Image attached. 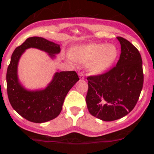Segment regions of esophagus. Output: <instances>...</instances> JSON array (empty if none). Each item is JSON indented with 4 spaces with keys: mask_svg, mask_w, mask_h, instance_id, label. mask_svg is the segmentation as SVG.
<instances>
[{
    "mask_svg": "<svg viewBox=\"0 0 154 154\" xmlns=\"http://www.w3.org/2000/svg\"><path fill=\"white\" fill-rule=\"evenodd\" d=\"M79 78H80V79H84V75H83L82 72H79Z\"/></svg>",
    "mask_w": 154,
    "mask_h": 154,
    "instance_id": "34e87169",
    "label": "esophagus"
}]
</instances>
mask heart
Returning <instances> with one entry per match:
<instances>
[{
  "instance_id": "obj_1",
  "label": "heart",
  "mask_w": 154,
  "mask_h": 154,
  "mask_svg": "<svg viewBox=\"0 0 154 154\" xmlns=\"http://www.w3.org/2000/svg\"><path fill=\"white\" fill-rule=\"evenodd\" d=\"M69 54L72 59L86 63L90 73L100 75L114 65L119 49L113 43H88L72 47Z\"/></svg>"
}]
</instances>
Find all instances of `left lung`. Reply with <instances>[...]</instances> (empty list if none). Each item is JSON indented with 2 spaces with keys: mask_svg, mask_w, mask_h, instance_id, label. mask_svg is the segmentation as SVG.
Segmentation results:
<instances>
[{
  "mask_svg": "<svg viewBox=\"0 0 154 154\" xmlns=\"http://www.w3.org/2000/svg\"><path fill=\"white\" fill-rule=\"evenodd\" d=\"M116 38L121 45L116 66L106 73L87 78L88 111L106 122L128 114L135 106L143 85V61L138 50L126 39Z\"/></svg>",
  "mask_w": 154,
  "mask_h": 154,
  "instance_id": "obj_1",
  "label": "left lung"
}]
</instances>
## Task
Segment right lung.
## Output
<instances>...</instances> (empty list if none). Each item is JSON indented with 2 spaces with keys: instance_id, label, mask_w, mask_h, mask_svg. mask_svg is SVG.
<instances>
[{
  "instance_id": "add662e5",
  "label": "right lung",
  "mask_w": 154,
  "mask_h": 154,
  "mask_svg": "<svg viewBox=\"0 0 154 154\" xmlns=\"http://www.w3.org/2000/svg\"><path fill=\"white\" fill-rule=\"evenodd\" d=\"M31 48L45 51L53 59L61 51L59 44L43 38L26 39L11 58L6 74L7 93L11 105L19 115L32 122H46L59 115L65 97L79 79L75 71L56 72L44 89H26L19 79L18 64L24 51Z\"/></svg>"
}]
</instances>
